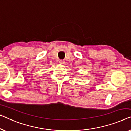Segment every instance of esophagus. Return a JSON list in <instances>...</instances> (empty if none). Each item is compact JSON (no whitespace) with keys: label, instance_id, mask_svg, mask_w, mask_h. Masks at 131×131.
<instances>
[{"label":"esophagus","instance_id":"obj_1","mask_svg":"<svg viewBox=\"0 0 131 131\" xmlns=\"http://www.w3.org/2000/svg\"><path fill=\"white\" fill-rule=\"evenodd\" d=\"M59 63L60 64H62V65H63V64H65V61L64 60H59Z\"/></svg>","mask_w":131,"mask_h":131}]
</instances>
